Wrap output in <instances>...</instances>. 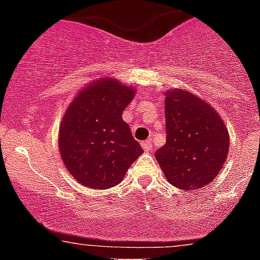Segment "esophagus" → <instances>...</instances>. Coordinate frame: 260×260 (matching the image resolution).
Returning <instances> with one entry per match:
<instances>
[{
  "mask_svg": "<svg viewBox=\"0 0 260 260\" xmlns=\"http://www.w3.org/2000/svg\"><path fill=\"white\" fill-rule=\"evenodd\" d=\"M141 147L147 150V152H149V150H152V143H150V140L143 141V143H141Z\"/></svg>",
  "mask_w": 260,
  "mask_h": 260,
  "instance_id": "1",
  "label": "esophagus"
}]
</instances>
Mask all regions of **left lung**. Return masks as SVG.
Returning a JSON list of instances; mask_svg holds the SVG:
<instances>
[{"mask_svg":"<svg viewBox=\"0 0 260 260\" xmlns=\"http://www.w3.org/2000/svg\"><path fill=\"white\" fill-rule=\"evenodd\" d=\"M167 143L156 160L167 180L182 190H196L214 181L229 153V132L221 116L185 89L167 92Z\"/></svg>","mask_w":260,"mask_h":260,"instance_id":"obj_1","label":"left lung"}]
</instances>
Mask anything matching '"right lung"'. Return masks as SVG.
<instances>
[{"label":"right lung","mask_w":260,"mask_h":260,"mask_svg":"<svg viewBox=\"0 0 260 260\" xmlns=\"http://www.w3.org/2000/svg\"><path fill=\"white\" fill-rule=\"evenodd\" d=\"M134 96L132 87L106 78L80 91L66 111L59 131L60 156L79 184L115 186L143 154L121 117Z\"/></svg>","instance_id":"1"}]
</instances>
